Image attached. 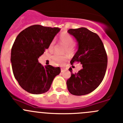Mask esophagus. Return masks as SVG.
Listing matches in <instances>:
<instances>
[{"mask_svg":"<svg viewBox=\"0 0 123 123\" xmlns=\"http://www.w3.org/2000/svg\"><path fill=\"white\" fill-rule=\"evenodd\" d=\"M61 72L62 73H63V72H65V70L64 69V68H61Z\"/></svg>","mask_w":123,"mask_h":123,"instance_id":"34e87169","label":"esophagus"}]
</instances>
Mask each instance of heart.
Instances as JSON below:
<instances>
[{
	"mask_svg": "<svg viewBox=\"0 0 123 123\" xmlns=\"http://www.w3.org/2000/svg\"><path fill=\"white\" fill-rule=\"evenodd\" d=\"M59 41L60 43L64 45L65 47L63 50V53H67L69 55H72L74 52L75 47L73 43L74 41L73 37L69 34L67 33H62L59 36ZM54 44H55V41H53L49 46V50H52ZM51 59L55 65H63L67 62L68 56L66 55L61 56L58 54H55L51 56Z\"/></svg>",
	"mask_w": 123,
	"mask_h": 123,
	"instance_id": "obj_1",
	"label": "heart"
}]
</instances>
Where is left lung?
<instances>
[{"label": "left lung", "mask_w": 123, "mask_h": 123, "mask_svg": "<svg viewBox=\"0 0 123 123\" xmlns=\"http://www.w3.org/2000/svg\"><path fill=\"white\" fill-rule=\"evenodd\" d=\"M68 33L78 42V49L71 60L80 62L82 68L72 73L67 81V89L71 94L81 96L89 94L98 87L104 79L107 66V56L99 36L84 27L70 29Z\"/></svg>", "instance_id": "8db88e82"}]
</instances>
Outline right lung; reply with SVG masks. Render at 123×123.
I'll return each instance as SVG.
<instances>
[{
  "label": "right lung",
  "instance_id": "1",
  "mask_svg": "<svg viewBox=\"0 0 123 123\" xmlns=\"http://www.w3.org/2000/svg\"><path fill=\"white\" fill-rule=\"evenodd\" d=\"M60 30L31 25L22 31L15 39L11 53L12 72L20 87L28 93L47 92L55 76L60 73L59 67H43L38 61Z\"/></svg>",
  "mask_w": 123,
  "mask_h": 123
}]
</instances>
